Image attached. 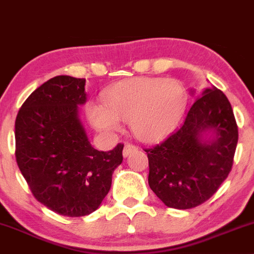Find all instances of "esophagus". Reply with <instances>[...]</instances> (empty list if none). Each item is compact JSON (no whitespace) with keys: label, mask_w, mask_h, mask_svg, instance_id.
I'll use <instances>...</instances> for the list:
<instances>
[{"label":"esophagus","mask_w":254,"mask_h":254,"mask_svg":"<svg viewBox=\"0 0 254 254\" xmlns=\"http://www.w3.org/2000/svg\"><path fill=\"white\" fill-rule=\"evenodd\" d=\"M137 150H138V147H136V145H133V144L127 143V144H125L124 149H123V156L127 157L130 155V154L135 153V151H137Z\"/></svg>","instance_id":"esophagus-1"}]
</instances>
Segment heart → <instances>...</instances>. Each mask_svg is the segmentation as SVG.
Returning <instances> with one entry per match:
<instances>
[{"instance_id": "heart-1", "label": "heart", "mask_w": 254, "mask_h": 254, "mask_svg": "<svg viewBox=\"0 0 254 254\" xmlns=\"http://www.w3.org/2000/svg\"><path fill=\"white\" fill-rule=\"evenodd\" d=\"M104 103L87 106V116L98 131L112 135L121 122H130L137 138L156 142L173 129L186 104L183 84L173 78L131 77L113 84Z\"/></svg>"}]
</instances>
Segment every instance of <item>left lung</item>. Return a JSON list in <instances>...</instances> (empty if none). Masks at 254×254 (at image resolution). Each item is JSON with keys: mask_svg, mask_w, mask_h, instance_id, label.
<instances>
[{"mask_svg": "<svg viewBox=\"0 0 254 254\" xmlns=\"http://www.w3.org/2000/svg\"><path fill=\"white\" fill-rule=\"evenodd\" d=\"M237 144L238 127L228 99L216 87L205 88L180 127L164 142L145 149L148 184L168 208H194L228 177Z\"/></svg>", "mask_w": 254, "mask_h": 254, "instance_id": "8db88e82", "label": "left lung"}]
</instances>
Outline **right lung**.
<instances>
[{"mask_svg": "<svg viewBox=\"0 0 254 254\" xmlns=\"http://www.w3.org/2000/svg\"><path fill=\"white\" fill-rule=\"evenodd\" d=\"M84 86V78H50L26 99L15 121L16 162L32 193L69 217L97 210L123 161L124 144L110 151L90 144L78 110L87 101Z\"/></svg>", "mask_w": 254, "mask_h": 254, "instance_id": "obj_1", "label": "right lung"}]
</instances>
